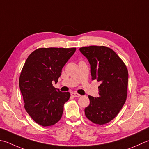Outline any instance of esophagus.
Listing matches in <instances>:
<instances>
[{
  "label": "esophagus",
  "instance_id": "34e87169",
  "mask_svg": "<svg viewBox=\"0 0 149 149\" xmlns=\"http://www.w3.org/2000/svg\"><path fill=\"white\" fill-rule=\"evenodd\" d=\"M71 95L74 97H80V96H81L80 94H77V93H75V92H72Z\"/></svg>",
  "mask_w": 149,
  "mask_h": 149
}]
</instances>
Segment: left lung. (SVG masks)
<instances>
[{
	"label": "left lung",
	"mask_w": 149,
	"mask_h": 149,
	"mask_svg": "<svg viewBox=\"0 0 149 149\" xmlns=\"http://www.w3.org/2000/svg\"><path fill=\"white\" fill-rule=\"evenodd\" d=\"M79 50L90 63L92 79L100 83L99 96L88 95L90 104L84 113L93 123L104 125L118 114L127 100V66L114 51L106 46H86Z\"/></svg>",
	"instance_id": "8db88e82"
}]
</instances>
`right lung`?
<instances>
[{"label":"right lung","mask_w":149,"mask_h":149,"mask_svg":"<svg viewBox=\"0 0 149 149\" xmlns=\"http://www.w3.org/2000/svg\"><path fill=\"white\" fill-rule=\"evenodd\" d=\"M76 48H41L29 55L19 77V87L24 108L30 117L43 127L57 123L63 112L70 92L53 86L61 76L62 68Z\"/></svg>","instance_id":"obj_1"}]
</instances>
